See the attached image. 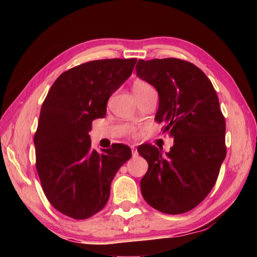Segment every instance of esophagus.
Returning a JSON list of instances; mask_svg holds the SVG:
<instances>
[{
	"mask_svg": "<svg viewBox=\"0 0 257 257\" xmlns=\"http://www.w3.org/2000/svg\"><path fill=\"white\" fill-rule=\"evenodd\" d=\"M132 152H133V156L134 157H136V156H138V152H137V149L135 148V147H132Z\"/></svg>",
	"mask_w": 257,
	"mask_h": 257,
	"instance_id": "obj_1",
	"label": "esophagus"
}]
</instances>
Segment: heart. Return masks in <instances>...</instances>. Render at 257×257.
<instances>
[{
  "instance_id": "heart-1",
  "label": "heart",
  "mask_w": 257,
  "mask_h": 257,
  "mask_svg": "<svg viewBox=\"0 0 257 257\" xmlns=\"http://www.w3.org/2000/svg\"><path fill=\"white\" fill-rule=\"evenodd\" d=\"M133 91H134V94H135L136 97H139L141 95L147 94V92L155 91V89H154V87H152L150 84L147 83V81L138 79V80L134 81Z\"/></svg>"
}]
</instances>
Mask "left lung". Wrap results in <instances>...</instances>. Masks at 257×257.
<instances>
[{
	"mask_svg": "<svg viewBox=\"0 0 257 257\" xmlns=\"http://www.w3.org/2000/svg\"><path fill=\"white\" fill-rule=\"evenodd\" d=\"M136 72L157 89L156 119L173 139L169 152L151 145L138 147L149 165L140 181L141 193L154 209L181 214L210 193L225 159V120L219 98L206 75L182 59H140Z\"/></svg>",
	"mask_w": 257,
	"mask_h": 257,
	"instance_id": "left-lung-1",
	"label": "left lung"
}]
</instances>
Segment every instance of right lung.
I'll list each match as a JSON object with an SVG mask.
<instances>
[{"mask_svg": "<svg viewBox=\"0 0 257 257\" xmlns=\"http://www.w3.org/2000/svg\"><path fill=\"white\" fill-rule=\"evenodd\" d=\"M136 63L81 64L59 76L43 102L34 137L37 173L51 204L73 219H88L106 205L113 177L132 158V149L121 144L92 149L89 132L92 120L106 116L109 97Z\"/></svg>", "mask_w": 257, "mask_h": 257, "instance_id": "add662e5", "label": "right lung"}]
</instances>
